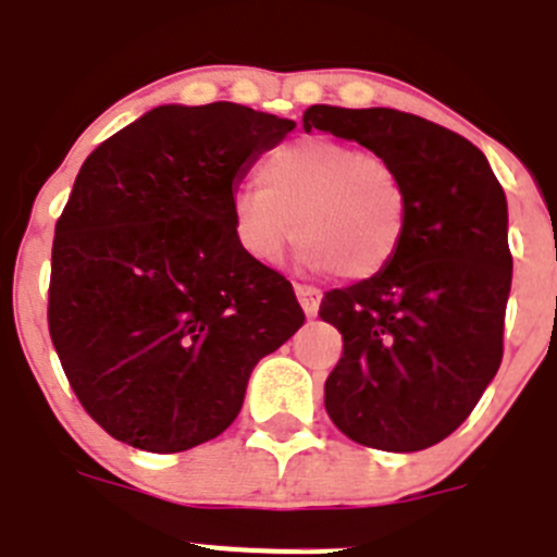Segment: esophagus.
I'll list each match as a JSON object with an SVG mask.
<instances>
[{
  "instance_id": "34e87169",
  "label": "esophagus",
  "mask_w": 557,
  "mask_h": 557,
  "mask_svg": "<svg viewBox=\"0 0 557 557\" xmlns=\"http://www.w3.org/2000/svg\"><path fill=\"white\" fill-rule=\"evenodd\" d=\"M297 299L299 305H302L305 315H310L313 319L315 313H319V305H322V290L313 288V285H297Z\"/></svg>"
}]
</instances>
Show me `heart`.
<instances>
[{
  "label": "heart",
  "mask_w": 557,
  "mask_h": 557,
  "mask_svg": "<svg viewBox=\"0 0 557 557\" xmlns=\"http://www.w3.org/2000/svg\"><path fill=\"white\" fill-rule=\"evenodd\" d=\"M230 210L235 238L258 263H277L299 238L305 267L369 280L397 258L410 202L388 160L352 144L308 138L274 149L263 185H238Z\"/></svg>",
  "instance_id": "obj_1"
}]
</instances>
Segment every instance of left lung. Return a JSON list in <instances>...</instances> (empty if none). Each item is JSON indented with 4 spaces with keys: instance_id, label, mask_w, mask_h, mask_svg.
Returning <instances> with one entry per match:
<instances>
[{
    "instance_id": "left-lung-1",
    "label": "left lung",
    "mask_w": 557,
    "mask_h": 557,
    "mask_svg": "<svg viewBox=\"0 0 557 557\" xmlns=\"http://www.w3.org/2000/svg\"><path fill=\"white\" fill-rule=\"evenodd\" d=\"M322 129L388 160L408 188V233L377 277L324 294L344 338L324 383L335 428L363 447L419 453L466 422L503 360L513 258L508 202L463 135L391 108L310 104Z\"/></svg>"
}]
</instances>
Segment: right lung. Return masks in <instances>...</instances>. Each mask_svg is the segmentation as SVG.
I'll return each instance as SVG.
<instances>
[{"mask_svg": "<svg viewBox=\"0 0 557 557\" xmlns=\"http://www.w3.org/2000/svg\"><path fill=\"white\" fill-rule=\"evenodd\" d=\"M297 122L235 102L160 104L99 144L52 244L49 335L99 428L147 453L222 435L260 358L305 322L242 249L230 199Z\"/></svg>", "mask_w": 557, "mask_h": 557, "instance_id": "obj_1", "label": "right lung"}]
</instances>
